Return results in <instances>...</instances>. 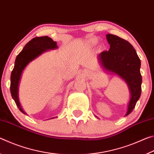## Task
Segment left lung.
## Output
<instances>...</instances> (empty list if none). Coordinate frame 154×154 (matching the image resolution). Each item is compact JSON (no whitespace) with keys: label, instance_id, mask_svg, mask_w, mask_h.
<instances>
[{"label":"left lung","instance_id":"obj_1","mask_svg":"<svg viewBox=\"0 0 154 154\" xmlns=\"http://www.w3.org/2000/svg\"><path fill=\"white\" fill-rule=\"evenodd\" d=\"M106 36L110 48L109 51L101 52L98 59L104 69L118 75L127 83L130 100L126 116L133 111L141 94L140 60L128 41L111 34H107Z\"/></svg>","mask_w":154,"mask_h":154}]
</instances>
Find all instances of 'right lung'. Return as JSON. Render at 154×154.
<instances>
[{
  "instance_id": "add662e5",
  "label": "right lung",
  "mask_w": 154,
  "mask_h": 154,
  "mask_svg": "<svg viewBox=\"0 0 154 154\" xmlns=\"http://www.w3.org/2000/svg\"><path fill=\"white\" fill-rule=\"evenodd\" d=\"M56 48H58L56 42L54 41L49 36H44L35 37L30 41L24 46L22 51L17 56L15 61L14 68L11 75L10 90L13 99L15 100L18 109L23 113L26 114L21 107L19 97H18L19 83L23 71L31 61L41 55L44 52L49 49Z\"/></svg>"
}]
</instances>
